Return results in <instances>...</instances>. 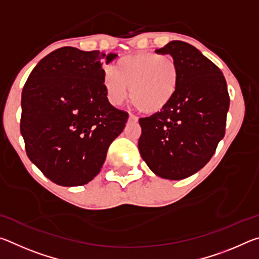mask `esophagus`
<instances>
[{
	"label": "esophagus",
	"mask_w": 259,
	"mask_h": 259,
	"mask_svg": "<svg viewBox=\"0 0 259 259\" xmlns=\"http://www.w3.org/2000/svg\"><path fill=\"white\" fill-rule=\"evenodd\" d=\"M128 121H129V122H134V123H135V122H137V121H138V117H137V116H135L134 114H130Z\"/></svg>",
	"instance_id": "esophagus-1"
}]
</instances>
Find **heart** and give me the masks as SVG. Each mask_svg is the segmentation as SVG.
Listing matches in <instances>:
<instances>
[{
  "label": "heart",
  "instance_id": "1",
  "mask_svg": "<svg viewBox=\"0 0 259 259\" xmlns=\"http://www.w3.org/2000/svg\"><path fill=\"white\" fill-rule=\"evenodd\" d=\"M179 68L170 55L137 54L123 57L103 73L108 102L119 106L128 98L139 111H161L176 93Z\"/></svg>",
  "mask_w": 259,
  "mask_h": 259
}]
</instances>
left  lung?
Returning <instances> with one entry per match:
<instances>
[{"label": "left lung", "instance_id": "8db88e82", "mask_svg": "<svg viewBox=\"0 0 259 259\" xmlns=\"http://www.w3.org/2000/svg\"><path fill=\"white\" fill-rule=\"evenodd\" d=\"M155 52L176 60L179 82L160 112L139 119L138 148L156 176L179 181L211 159L225 135L230 96L221 69L195 47L171 41Z\"/></svg>", "mask_w": 259, "mask_h": 259}]
</instances>
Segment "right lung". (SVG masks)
Listing matches in <instances>:
<instances>
[{
    "label": "right lung",
    "mask_w": 259,
    "mask_h": 259,
    "mask_svg": "<svg viewBox=\"0 0 259 259\" xmlns=\"http://www.w3.org/2000/svg\"><path fill=\"white\" fill-rule=\"evenodd\" d=\"M116 54L59 48L38 61L21 94L20 133L29 160L57 185L97 176L128 113L109 104L103 65Z\"/></svg>",
    "instance_id": "right-lung-1"
}]
</instances>
